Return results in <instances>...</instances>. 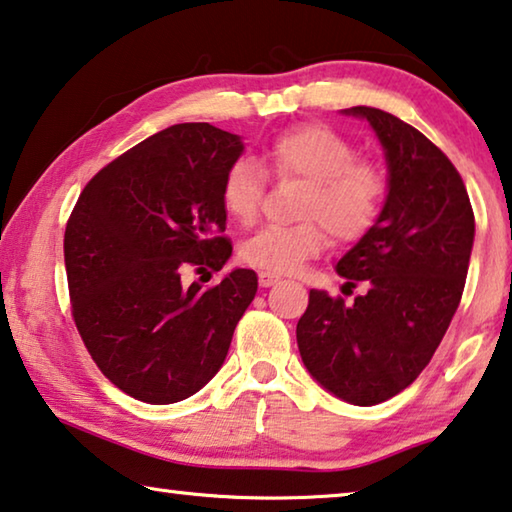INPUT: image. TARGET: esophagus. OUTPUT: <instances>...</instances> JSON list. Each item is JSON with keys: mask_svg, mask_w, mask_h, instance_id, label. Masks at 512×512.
Returning a JSON list of instances; mask_svg holds the SVG:
<instances>
[{"mask_svg": "<svg viewBox=\"0 0 512 512\" xmlns=\"http://www.w3.org/2000/svg\"><path fill=\"white\" fill-rule=\"evenodd\" d=\"M280 278L278 275H273V273H259V287H271V285H275V282H278Z\"/></svg>", "mask_w": 512, "mask_h": 512, "instance_id": "esophagus-1", "label": "esophagus"}]
</instances>
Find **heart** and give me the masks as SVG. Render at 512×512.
Instances as JSON below:
<instances>
[{
	"label": "heart",
	"mask_w": 512,
	"mask_h": 512,
	"mask_svg": "<svg viewBox=\"0 0 512 512\" xmlns=\"http://www.w3.org/2000/svg\"><path fill=\"white\" fill-rule=\"evenodd\" d=\"M355 145L326 125H303L275 136L264 152L273 175L305 182L296 225H269L241 243L239 255L264 273H294L326 248L328 234L339 243L358 241L383 209L387 175L376 161L355 159ZM264 170L239 159L221 184L225 214L250 225L259 214Z\"/></svg>",
	"instance_id": "obj_1"
}]
</instances>
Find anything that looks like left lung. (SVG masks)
Returning a JSON list of instances; mask_svg holds the SVG:
<instances>
[{"instance_id":"obj_1","label":"left lung","mask_w":512,"mask_h":512,"mask_svg":"<svg viewBox=\"0 0 512 512\" xmlns=\"http://www.w3.org/2000/svg\"><path fill=\"white\" fill-rule=\"evenodd\" d=\"M364 118L383 145L387 198L371 230L337 262L351 305L312 289L296 326L307 371L337 399L376 405L417 380L456 314L474 246V212L449 157L401 118Z\"/></svg>"}]
</instances>
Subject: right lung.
I'll return each mask as SVG.
<instances>
[{
  "mask_svg": "<svg viewBox=\"0 0 512 512\" xmlns=\"http://www.w3.org/2000/svg\"><path fill=\"white\" fill-rule=\"evenodd\" d=\"M241 136L182 123L104 166L68 218L63 255L72 319L100 371L143 403L189 399L223 367L257 275L234 269L212 289L186 269L232 255L221 184Z\"/></svg>",
  "mask_w": 512,
  "mask_h": 512,
  "instance_id": "1",
  "label": "right lung"
}]
</instances>
